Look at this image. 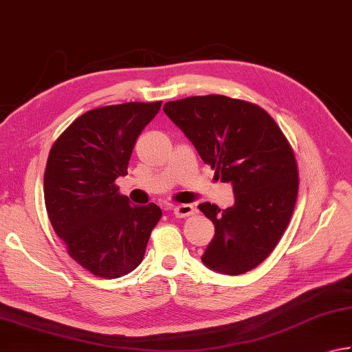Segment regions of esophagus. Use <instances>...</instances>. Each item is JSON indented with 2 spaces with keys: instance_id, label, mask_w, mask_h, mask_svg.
<instances>
[{
  "instance_id": "34e87169",
  "label": "esophagus",
  "mask_w": 352,
  "mask_h": 352,
  "mask_svg": "<svg viewBox=\"0 0 352 352\" xmlns=\"http://www.w3.org/2000/svg\"><path fill=\"white\" fill-rule=\"evenodd\" d=\"M195 214V208L192 204H180V206L174 208V215L177 219H186V217Z\"/></svg>"
}]
</instances>
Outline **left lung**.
Returning a JSON list of instances; mask_svg holds the SVG:
<instances>
[{
    "label": "left lung",
    "mask_w": 352,
    "mask_h": 352,
    "mask_svg": "<svg viewBox=\"0 0 352 352\" xmlns=\"http://www.w3.org/2000/svg\"><path fill=\"white\" fill-rule=\"evenodd\" d=\"M163 109L217 180L234 189L231 208L198 204L215 226L201 261L228 276L254 270L278 245L297 201L298 168L289 142L270 113L245 100L203 95L169 101Z\"/></svg>",
    "instance_id": "1"
}]
</instances>
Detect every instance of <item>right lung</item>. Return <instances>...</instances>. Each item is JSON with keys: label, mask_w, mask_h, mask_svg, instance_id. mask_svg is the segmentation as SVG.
Listing matches in <instances>:
<instances>
[{"label": "right lung", "mask_w": 352, "mask_h": 352, "mask_svg": "<svg viewBox=\"0 0 352 352\" xmlns=\"http://www.w3.org/2000/svg\"><path fill=\"white\" fill-rule=\"evenodd\" d=\"M162 101L92 109L56 138L44 170V203L67 254L94 276L117 278L142 263L162 209L129 204L115 184Z\"/></svg>", "instance_id": "obj_1"}]
</instances>
